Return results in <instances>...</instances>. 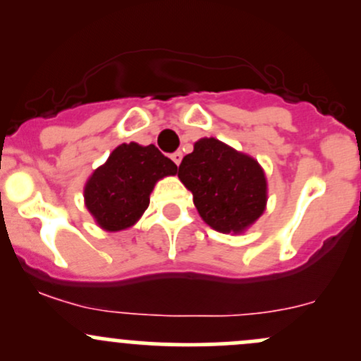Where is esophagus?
<instances>
[{
  "label": "esophagus",
  "instance_id": "esophagus-1",
  "mask_svg": "<svg viewBox=\"0 0 361 361\" xmlns=\"http://www.w3.org/2000/svg\"><path fill=\"white\" fill-rule=\"evenodd\" d=\"M171 159H173V162L176 164V166H180L181 159H183V154H181V152H174V154L171 155Z\"/></svg>",
  "mask_w": 361,
  "mask_h": 361
}]
</instances>
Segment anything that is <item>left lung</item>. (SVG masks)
I'll return each instance as SVG.
<instances>
[{
  "label": "left lung",
  "instance_id": "8db88e82",
  "mask_svg": "<svg viewBox=\"0 0 361 361\" xmlns=\"http://www.w3.org/2000/svg\"><path fill=\"white\" fill-rule=\"evenodd\" d=\"M178 178L194 195L202 220L225 234H239L253 225L267 204V180L260 164L214 137L194 145L178 167Z\"/></svg>",
  "mask_w": 361,
  "mask_h": 361
}]
</instances>
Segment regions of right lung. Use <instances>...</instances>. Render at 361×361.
I'll return each instance as SVG.
<instances>
[{
  "label": "right lung",
  "mask_w": 361,
  "mask_h": 361,
  "mask_svg": "<svg viewBox=\"0 0 361 361\" xmlns=\"http://www.w3.org/2000/svg\"><path fill=\"white\" fill-rule=\"evenodd\" d=\"M176 173V164L155 145L123 143L89 178L83 188L85 206L101 228L123 231L145 213L155 183Z\"/></svg>",
  "instance_id": "add662e5"
}]
</instances>
